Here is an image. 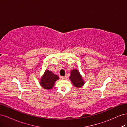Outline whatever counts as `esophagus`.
Returning <instances> with one entry per match:
<instances>
[{
	"label": "esophagus",
	"instance_id": "obj_1",
	"mask_svg": "<svg viewBox=\"0 0 127 127\" xmlns=\"http://www.w3.org/2000/svg\"><path fill=\"white\" fill-rule=\"evenodd\" d=\"M61 78H62V79H63V80H66L67 79V76H63L62 77H61Z\"/></svg>",
	"mask_w": 127,
	"mask_h": 127
}]
</instances>
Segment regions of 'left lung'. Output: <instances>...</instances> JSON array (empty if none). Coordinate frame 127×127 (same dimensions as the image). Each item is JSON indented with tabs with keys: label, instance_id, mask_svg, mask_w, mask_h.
Returning <instances> with one entry per match:
<instances>
[{
	"label": "left lung",
	"instance_id": "obj_1",
	"mask_svg": "<svg viewBox=\"0 0 127 127\" xmlns=\"http://www.w3.org/2000/svg\"><path fill=\"white\" fill-rule=\"evenodd\" d=\"M69 79L72 85L75 87H81L85 84V82H84L82 76L80 75L79 71L76 69H72L70 71Z\"/></svg>",
	"mask_w": 127,
	"mask_h": 127
}]
</instances>
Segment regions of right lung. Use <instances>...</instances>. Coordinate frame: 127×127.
<instances>
[{"label":"right lung","mask_w":127,"mask_h":127,"mask_svg":"<svg viewBox=\"0 0 127 127\" xmlns=\"http://www.w3.org/2000/svg\"><path fill=\"white\" fill-rule=\"evenodd\" d=\"M59 79L57 75L51 71L45 70L40 79V85L45 90H51L53 87L56 82Z\"/></svg>","instance_id":"1"}]
</instances>
